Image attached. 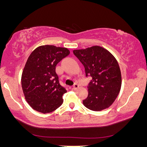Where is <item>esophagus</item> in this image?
Masks as SVG:
<instances>
[{
  "instance_id": "esophagus-1",
  "label": "esophagus",
  "mask_w": 147,
  "mask_h": 147,
  "mask_svg": "<svg viewBox=\"0 0 147 147\" xmlns=\"http://www.w3.org/2000/svg\"><path fill=\"white\" fill-rule=\"evenodd\" d=\"M78 88H79V86H78V84H75L74 85V86H73V90H76Z\"/></svg>"
}]
</instances>
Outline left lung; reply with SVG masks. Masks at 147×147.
Segmentation results:
<instances>
[{
	"label": "left lung",
	"mask_w": 147,
	"mask_h": 147,
	"mask_svg": "<svg viewBox=\"0 0 147 147\" xmlns=\"http://www.w3.org/2000/svg\"><path fill=\"white\" fill-rule=\"evenodd\" d=\"M73 52L85 67L86 76L92 77L84 105L93 111L109 108L117 98L122 85L117 60L107 49L98 45Z\"/></svg>",
	"instance_id": "obj_1"
}]
</instances>
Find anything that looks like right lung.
<instances>
[{"mask_svg":"<svg viewBox=\"0 0 147 147\" xmlns=\"http://www.w3.org/2000/svg\"><path fill=\"white\" fill-rule=\"evenodd\" d=\"M70 53L65 47L41 45L31 53L21 76V86L26 101L36 111L52 112L63 103L67 92L60 85L55 66Z\"/></svg>","mask_w":147,"mask_h":147,"instance_id":"obj_1","label":"right lung"}]
</instances>
